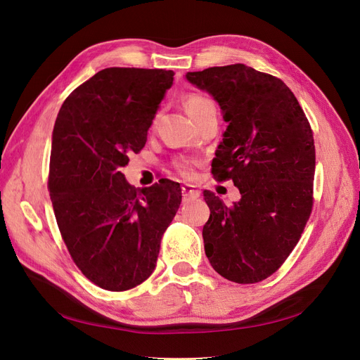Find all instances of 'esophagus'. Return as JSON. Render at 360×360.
Masks as SVG:
<instances>
[{
	"instance_id": "esophagus-1",
	"label": "esophagus",
	"mask_w": 360,
	"mask_h": 360,
	"mask_svg": "<svg viewBox=\"0 0 360 360\" xmlns=\"http://www.w3.org/2000/svg\"><path fill=\"white\" fill-rule=\"evenodd\" d=\"M182 197H184V200L197 198V197H200V190L197 186L185 185V186H182Z\"/></svg>"
}]
</instances>
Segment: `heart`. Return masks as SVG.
<instances>
[{"label":"heart","instance_id":"1","mask_svg":"<svg viewBox=\"0 0 360 360\" xmlns=\"http://www.w3.org/2000/svg\"><path fill=\"white\" fill-rule=\"evenodd\" d=\"M186 109L191 113V117L195 121H200L201 118L210 115V113H216L217 115V105L214 103L213 99L204 96V94L200 93H191L190 96L186 98ZM159 120V113L153 118V122H151V128H155ZM197 160L191 158H179L174 162V167L176 169V172L185 178V179H193L195 176V166Z\"/></svg>","mask_w":360,"mask_h":360}]
</instances>
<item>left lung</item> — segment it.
<instances>
[{
	"label": "left lung",
	"instance_id": "8db88e82",
	"mask_svg": "<svg viewBox=\"0 0 360 360\" xmlns=\"http://www.w3.org/2000/svg\"><path fill=\"white\" fill-rule=\"evenodd\" d=\"M212 93L229 122L212 163L213 178L232 179L240 200L231 207L210 191L202 228L205 255L224 278L251 285L288 259L314 205V132L292 90L245 64L188 72Z\"/></svg>",
	"mask_w": 360,
	"mask_h": 360
}]
</instances>
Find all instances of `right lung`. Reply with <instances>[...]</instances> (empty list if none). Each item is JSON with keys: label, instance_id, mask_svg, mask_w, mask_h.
Listing matches in <instances>:
<instances>
[{"label": "right lung", "instance_id": "right-lung-1", "mask_svg": "<svg viewBox=\"0 0 360 360\" xmlns=\"http://www.w3.org/2000/svg\"><path fill=\"white\" fill-rule=\"evenodd\" d=\"M174 75L105 68L70 93L55 121L48 191L56 224L75 266L105 290H128L150 277L179 209L178 182L137 190L121 172L128 155L144 147Z\"/></svg>", "mask_w": 360, "mask_h": 360}]
</instances>
